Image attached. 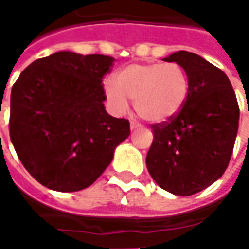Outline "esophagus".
<instances>
[{"label": "esophagus", "instance_id": "34e87169", "mask_svg": "<svg viewBox=\"0 0 249 249\" xmlns=\"http://www.w3.org/2000/svg\"><path fill=\"white\" fill-rule=\"evenodd\" d=\"M137 128H141V124H139L137 121H130V129L133 130V129H137Z\"/></svg>", "mask_w": 249, "mask_h": 249}]
</instances>
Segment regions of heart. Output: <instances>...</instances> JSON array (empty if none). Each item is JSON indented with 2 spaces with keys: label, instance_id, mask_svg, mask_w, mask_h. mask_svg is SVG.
Listing matches in <instances>:
<instances>
[{
  "label": "heart",
  "instance_id": "heart-1",
  "mask_svg": "<svg viewBox=\"0 0 249 249\" xmlns=\"http://www.w3.org/2000/svg\"><path fill=\"white\" fill-rule=\"evenodd\" d=\"M104 92L114 112L124 114L129 100L141 119L165 123L176 117L187 103L189 81L183 66L176 62L130 64L108 80Z\"/></svg>",
  "mask_w": 249,
  "mask_h": 249
}]
</instances>
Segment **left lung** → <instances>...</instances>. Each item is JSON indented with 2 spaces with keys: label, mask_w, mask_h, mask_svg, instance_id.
Here are the masks:
<instances>
[{
  "label": "left lung",
  "mask_w": 249,
  "mask_h": 249,
  "mask_svg": "<svg viewBox=\"0 0 249 249\" xmlns=\"http://www.w3.org/2000/svg\"><path fill=\"white\" fill-rule=\"evenodd\" d=\"M164 61L183 66L189 81L187 103L176 117L153 124L146 168L156 184L191 196L223 176L239 129V105L223 71L203 57L178 51Z\"/></svg>",
  "instance_id": "8db88e82"
}]
</instances>
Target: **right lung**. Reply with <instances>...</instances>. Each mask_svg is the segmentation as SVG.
<instances>
[{"label":"right lung","mask_w":249,"mask_h":249,"mask_svg":"<svg viewBox=\"0 0 249 249\" xmlns=\"http://www.w3.org/2000/svg\"><path fill=\"white\" fill-rule=\"evenodd\" d=\"M114 58L61 51L36 60L10 94V140L44 187L76 192L92 185L130 135L129 121L107 113L104 76Z\"/></svg>","instance_id":"obj_1"}]
</instances>
